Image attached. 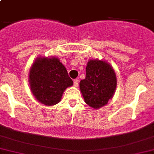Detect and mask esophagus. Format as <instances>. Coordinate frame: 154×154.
<instances>
[{
    "label": "esophagus",
    "mask_w": 154,
    "mask_h": 154,
    "mask_svg": "<svg viewBox=\"0 0 154 154\" xmlns=\"http://www.w3.org/2000/svg\"><path fill=\"white\" fill-rule=\"evenodd\" d=\"M73 84H74V86L76 87V86H78V84H79V80L76 79H74V81H73Z\"/></svg>",
    "instance_id": "34e87169"
}]
</instances>
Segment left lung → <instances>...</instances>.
<instances>
[{"label": "left lung", "instance_id": "left-lung-1", "mask_svg": "<svg viewBox=\"0 0 154 154\" xmlns=\"http://www.w3.org/2000/svg\"><path fill=\"white\" fill-rule=\"evenodd\" d=\"M85 102L94 109L106 105L112 97L116 87L113 68L106 62L91 60L86 65V79L79 83Z\"/></svg>", "mask_w": 154, "mask_h": 154}]
</instances>
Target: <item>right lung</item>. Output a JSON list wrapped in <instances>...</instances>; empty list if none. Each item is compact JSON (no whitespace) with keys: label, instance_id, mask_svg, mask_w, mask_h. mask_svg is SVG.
<instances>
[{"label":"right lung","instance_id":"obj_1","mask_svg":"<svg viewBox=\"0 0 154 154\" xmlns=\"http://www.w3.org/2000/svg\"><path fill=\"white\" fill-rule=\"evenodd\" d=\"M31 91L38 101L54 105L60 101L63 92L73 85L65 67L58 58H38L29 74Z\"/></svg>","mask_w":154,"mask_h":154}]
</instances>
